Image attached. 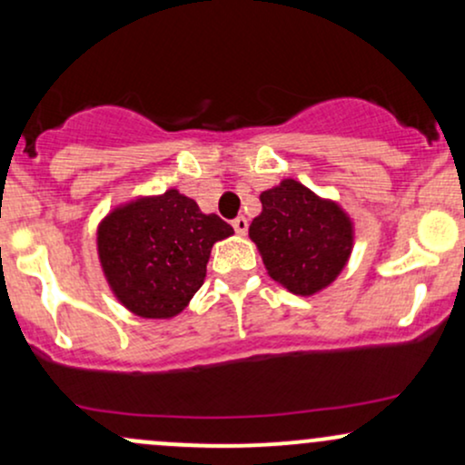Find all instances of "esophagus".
Wrapping results in <instances>:
<instances>
[{
    "mask_svg": "<svg viewBox=\"0 0 465 465\" xmlns=\"http://www.w3.org/2000/svg\"><path fill=\"white\" fill-rule=\"evenodd\" d=\"M232 225H233V229H236L238 236H244V233H247V229H249V221L244 216H238V218H233Z\"/></svg>",
    "mask_w": 465,
    "mask_h": 465,
    "instance_id": "1",
    "label": "esophagus"
}]
</instances>
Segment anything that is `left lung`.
<instances>
[{
  "mask_svg": "<svg viewBox=\"0 0 465 465\" xmlns=\"http://www.w3.org/2000/svg\"><path fill=\"white\" fill-rule=\"evenodd\" d=\"M260 203L262 212L251 223L249 238L271 280L300 297L332 284L354 249V221L348 212L295 179L264 190Z\"/></svg>",
  "mask_w": 465,
  "mask_h": 465,
  "instance_id": "1",
  "label": "left lung"
}]
</instances>
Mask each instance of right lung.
I'll return each instance as SVG.
<instances>
[{"instance_id": "1", "label": "right lung", "mask_w": 465, "mask_h": 465, "mask_svg": "<svg viewBox=\"0 0 465 465\" xmlns=\"http://www.w3.org/2000/svg\"><path fill=\"white\" fill-rule=\"evenodd\" d=\"M229 236L232 225L170 188L111 207L95 229V247L109 291L126 311L173 319L205 282L212 247Z\"/></svg>"}]
</instances>
